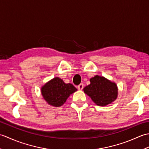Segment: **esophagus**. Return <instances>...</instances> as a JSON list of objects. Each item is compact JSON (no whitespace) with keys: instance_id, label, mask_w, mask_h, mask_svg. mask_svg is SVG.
Wrapping results in <instances>:
<instances>
[{"instance_id":"34e87169","label":"esophagus","mask_w":149,"mask_h":149,"mask_svg":"<svg viewBox=\"0 0 149 149\" xmlns=\"http://www.w3.org/2000/svg\"><path fill=\"white\" fill-rule=\"evenodd\" d=\"M83 87H84V84H83V83H81L79 85H78L77 88H78V89L79 90H83Z\"/></svg>"}]
</instances>
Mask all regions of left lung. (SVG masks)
Returning a JSON list of instances; mask_svg holds the SVG:
<instances>
[{"instance_id": "1", "label": "left lung", "mask_w": 149, "mask_h": 149, "mask_svg": "<svg viewBox=\"0 0 149 149\" xmlns=\"http://www.w3.org/2000/svg\"><path fill=\"white\" fill-rule=\"evenodd\" d=\"M83 90L94 103L99 106L108 105L115 100L118 96V88L116 83L99 75L91 78L90 84Z\"/></svg>"}]
</instances>
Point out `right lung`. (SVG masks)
Segmentation results:
<instances>
[{
  "mask_svg": "<svg viewBox=\"0 0 149 149\" xmlns=\"http://www.w3.org/2000/svg\"><path fill=\"white\" fill-rule=\"evenodd\" d=\"M77 91L73 84H66L61 79L55 77L41 88L43 99L49 105L61 106L71 94Z\"/></svg>",
  "mask_w": 149,
  "mask_h": 149,
  "instance_id": "obj_1",
  "label": "right lung"
}]
</instances>
